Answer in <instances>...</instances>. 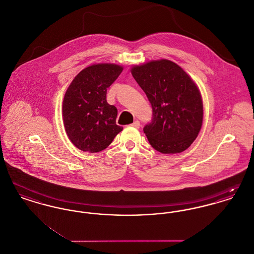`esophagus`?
I'll use <instances>...</instances> for the list:
<instances>
[{
    "mask_svg": "<svg viewBox=\"0 0 254 254\" xmlns=\"http://www.w3.org/2000/svg\"><path fill=\"white\" fill-rule=\"evenodd\" d=\"M131 126H132L133 127H135V128H139L141 127V124H140L139 121H135Z\"/></svg>",
    "mask_w": 254,
    "mask_h": 254,
    "instance_id": "esophagus-1",
    "label": "esophagus"
}]
</instances>
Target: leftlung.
<instances>
[{
    "mask_svg": "<svg viewBox=\"0 0 254 254\" xmlns=\"http://www.w3.org/2000/svg\"><path fill=\"white\" fill-rule=\"evenodd\" d=\"M131 74L152 107V120L144 132L161 153L186 150L203 124V102L193 80L171 61H150L134 65Z\"/></svg>",
    "mask_w": 254,
    "mask_h": 254,
    "instance_id": "1",
    "label": "left lung"
}]
</instances>
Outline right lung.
<instances>
[{"label":"right lung","mask_w":254,"mask_h":254,"mask_svg":"<svg viewBox=\"0 0 254 254\" xmlns=\"http://www.w3.org/2000/svg\"><path fill=\"white\" fill-rule=\"evenodd\" d=\"M122 71L123 66L115 64H92L79 73L66 89L62 108L64 127L80 150H104L123 130L116 125L117 109L107 102V89Z\"/></svg>","instance_id":"right-lung-1"}]
</instances>
